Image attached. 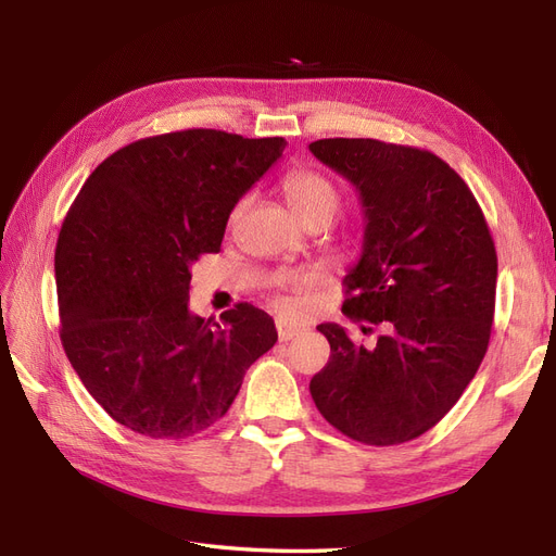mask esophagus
Segmentation results:
<instances>
[{
  "mask_svg": "<svg viewBox=\"0 0 556 556\" xmlns=\"http://www.w3.org/2000/svg\"><path fill=\"white\" fill-rule=\"evenodd\" d=\"M276 329H278V339H280V341H290V339H294V336L304 333V327L290 325V323H282V319H278V323H276Z\"/></svg>",
  "mask_w": 556,
  "mask_h": 556,
  "instance_id": "1",
  "label": "esophagus"
}]
</instances>
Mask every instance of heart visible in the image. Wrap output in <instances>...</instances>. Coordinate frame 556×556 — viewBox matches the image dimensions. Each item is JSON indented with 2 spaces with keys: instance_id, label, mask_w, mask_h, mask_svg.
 I'll list each match as a JSON object with an SVG mask.
<instances>
[{
  "instance_id": "1",
  "label": "heart",
  "mask_w": 556,
  "mask_h": 556,
  "mask_svg": "<svg viewBox=\"0 0 556 556\" xmlns=\"http://www.w3.org/2000/svg\"><path fill=\"white\" fill-rule=\"evenodd\" d=\"M282 190L285 197H288L290 206L294 213L308 223H319L325 220L329 223L333 213L339 211L341 204V188L336 185L331 176L325 172L315 169V166H299V169H292L282 180ZM243 201L231 211V223L237 220L243 211ZM313 278L301 276V278H285L282 285H290V288H304V285H311Z\"/></svg>"
}]
</instances>
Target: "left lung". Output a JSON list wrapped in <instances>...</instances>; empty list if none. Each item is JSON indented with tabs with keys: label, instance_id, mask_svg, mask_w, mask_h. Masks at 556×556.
<instances>
[{
	"label": "left lung",
	"instance_id": "obj_1",
	"mask_svg": "<svg viewBox=\"0 0 556 556\" xmlns=\"http://www.w3.org/2000/svg\"><path fill=\"white\" fill-rule=\"evenodd\" d=\"M308 148L355 185L364 206V250L343 280V313L384 329L364 348L343 327L319 325L331 355L311 396L352 441H413L459 401L490 345L494 239L468 185L429 150L376 139Z\"/></svg>",
	"mask_w": 556,
	"mask_h": 556
}]
</instances>
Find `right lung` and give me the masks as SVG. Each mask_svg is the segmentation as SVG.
<instances>
[{"label": "right lung", "mask_w": 556, "mask_h": 556, "mask_svg": "<svg viewBox=\"0 0 556 556\" xmlns=\"http://www.w3.org/2000/svg\"><path fill=\"white\" fill-rule=\"evenodd\" d=\"M285 146L180 129L115 150L83 182L55 248L60 339L117 425L174 441L208 429L278 341L255 306L215 323L188 299L194 262L220 252L229 213Z\"/></svg>", "instance_id": "obj_1"}]
</instances>
